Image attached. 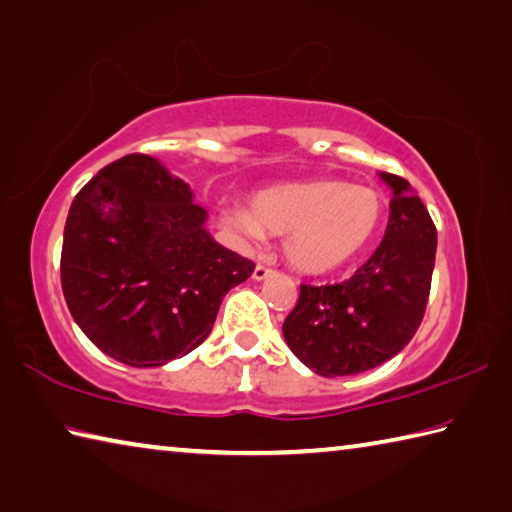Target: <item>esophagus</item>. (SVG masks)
<instances>
[{
	"instance_id": "esophagus-1",
	"label": "esophagus",
	"mask_w": 512,
	"mask_h": 512,
	"mask_svg": "<svg viewBox=\"0 0 512 512\" xmlns=\"http://www.w3.org/2000/svg\"><path fill=\"white\" fill-rule=\"evenodd\" d=\"M273 271L268 266H264V264H257L255 266V271H253V280H257V282H262V280H266L268 275H271Z\"/></svg>"
}]
</instances>
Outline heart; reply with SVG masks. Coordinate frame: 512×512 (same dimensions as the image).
I'll use <instances>...</instances> for the list:
<instances>
[{
	"mask_svg": "<svg viewBox=\"0 0 512 512\" xmlns=\"http://www.w3.org/2000/svg\"><path fill=\"white\" fill-rule=\"evenodd\" d=\"M384 201L379 192L343 180H300L259 189L250 207L223 212L225 223L248 241L266 230L284 235V255L302 273L320 275L352 262L377 235Z\"/></svg>",
	"mask_w": 512,
	"mask_h": 512,
	"instance_id": "b5f03b06",
	"label": "heart"
}]
</instances>
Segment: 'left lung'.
I'll use <instances>...</instances> for the list:
<instances>
[{"label": "left lung", "mask_w": 512, "mask_h": 512, "mask_svg": "<svg viewBox=\"0 0 512 512\" xmlns=\"http://www.w3.org/2000/svg\"><path fill=\"white\" fill-rule=\"evenodd\" d=\"M379 176L393 192L384 241L350 280L300 284L298 305L282 325L291 352L316 375H359L393 359L427 309L436 225L404 178Z\"/></svg>", "instance_id": "obj_1"}]
</instances>
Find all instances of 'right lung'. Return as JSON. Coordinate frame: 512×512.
Returning a JSON list of instances; mask_svg holds the SVG:
<instances>
[{
    "instance_id": "right-lung-1",
    "label": "right lung",
    "mask_w": 512,
    "mask_h": 512,
    "mask_svg": "<svg viewBox=\"0 0 512 512\" xmlns=\"http://www.w3.org/2000/svg\"><path fill=\"white\" fill-rule=\"evenodd\" d=\"M205 221L185 180L142 153L110 162L74 196L60 284L101 352L155 368L210 336L223 296L255 264L216 244Z\"/></svg>"
}]
</instances>
